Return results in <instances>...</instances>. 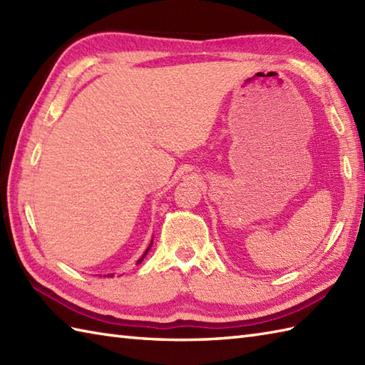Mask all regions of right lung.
<instances>
[{
    "label": "right lung",
    "mask_w": 365,
    "mask_h": 365,
    "mask_svg": "<svg viewBox=\"0 0 365 365\" xmlns=\"http://www.w3.org/2000/svg\"><path fill=\"white\" fill-rule=\"evenodd\" d=\"M152 245H153V240H152V242H150V245H149V247H147V250H145V252H144V254H143V257H141V259H139V260H138V262H139V263H141V262H143V260H144V257H145V255H147V252H149V250H150V247H152ZM110 276H114V274H108V277H110Z\"/></svg>",
    "instance_id": "add662e5"
}]
</instances>
